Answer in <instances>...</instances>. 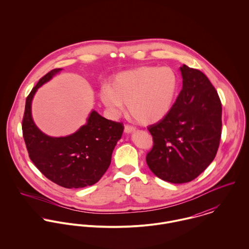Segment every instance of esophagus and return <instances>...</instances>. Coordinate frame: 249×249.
Instances as JSON below:
<instances>
[{
    "label": "esophagus",
    "mask_w": 249,
    "mask_h": 249,
    "mask_svg": "<svg viewBox=\"0 0 249 249\" xmlns=\"http://www.w3.org/2000/svg\"><path fill=\"white\" fill-rule=\"evenodd\" d=\"M135 130H136V128L134 126H132V125H129V124H125L124 125V132L125 133H131V132H133Z\"/></svg>",
    "instance_id": "1"
}]
</instances>
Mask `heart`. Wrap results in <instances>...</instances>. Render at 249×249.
Returning a JSON list of instances; mask_svg holds the SVG:
<instances>
[{"mask_svg":"<svg viewBox=\"0 0 249 249\" xmlns=\"http://www.w3.org/2000/svg\"><path fill=\"white\" fill-rule=\"evenodd\" d=\"M178 76L169 67L144 66L117 74L111 88L104 86L100 98L107 109L119 115L127 105L130 116L142 124H155L171 110Z\"/></svg>","mask_w":249,"mask_h":249,"instance_id":"heart-1","label":"heart"}]
</instances>
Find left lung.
I'll return each mask as SVG.
<instances>
[{
    "label": "left lung",
    "mask_w": 249,
    "mask_h": 249,
    "mask_svg": "<svg viewBox=\"0 0 249 249\" xmlns=\"http://www.w3.org/2000/svg\"><path fill=\"white\" fill-rule=\"evenodd\" d=\"M183 87L174 106L148 126L153 146L145 160L150 171L167 182L197 178L215 157L221 137V103L208 77L187 65L180 67Z\"/></svg>",
    "instance_id": "left-lung-1"
}]
</instances>
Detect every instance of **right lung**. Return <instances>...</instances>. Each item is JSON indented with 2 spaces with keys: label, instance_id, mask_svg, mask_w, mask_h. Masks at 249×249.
<instances>
[{
  "label": "right lung",
  "instance_id": "1",
  "mask_svg": "<svg viewBox=\"0 0 249 249\" xmlns=\"http://www.w3.org/2000/svg\"><path fill=\"white\" fill-rule=\"evenodd\" d=\"M61 70L46 73L27 97L22 130L29 156L36 168L53 183L77 189L94 185L106 174L124 124L107 120L93 110L87 124L71 135L50 137L40 131L32 117V101L37 89Z\"/></svg>",
  "mask_w": 249,
  "mask_h": 249
}]
</instances>
